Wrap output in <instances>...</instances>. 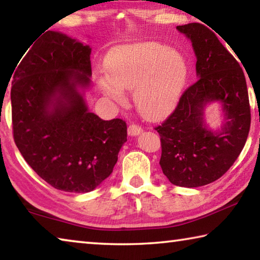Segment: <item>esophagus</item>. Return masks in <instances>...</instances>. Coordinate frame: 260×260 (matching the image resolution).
I'll return each mask as SVG.
<instances>
[{
    "instance_id": "esophagus-1",
    "label": "esophagus",
    "mask_w": 260,
    "mask_h": 260,
    "mask_svg": "<svg viewBox=\"0 0 260 260\" xmlns=\"http://www.w3.org/2000/svg\"><path fill=\"white\" fill-rule=\"evenodd\" d=\"M127 132H128V135L131 136H136L142 133V127L136 125V124H131L128 126V129H127Z\"/></svg>"
}]
</instances>
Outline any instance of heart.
I'll list each match as a JSON object with an SVG mask.
<instances>
[{
    "mask_svg": "<svg viewBox=\"0 0 260 260\" xmlns=\"http://www.w3.org/2000/svg\"><path fill=\"white\" fill-rule=\"evenodd\" d=\"M105 70L108 77L100 79L104 93L124 104L122 89L133 90L136 108L151 120L160 119L172 111L188 73L183 56L157 42L114 48L108 56Z\"/></svg>",
    "mask_w": 260,
    "mask_h": 260,
    "instance_id": "1",
    "label": "heart"
}]
</instances>
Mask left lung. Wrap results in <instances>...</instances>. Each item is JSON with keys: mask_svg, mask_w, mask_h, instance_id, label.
I'll return each instance as SVG.
<instances>
[{"mask_svg": "<svg viewBox=\"0 0 260 260\" xmlns=\"http://www.w3.org/2000/svg\"><path fill=\"white\" fill-rule=\"evenodd\" d=\"M177 28L192 43L199 79L155 129L162 173L175 186L195 188L221 178L234 164L248 139L251 113L243 70L217 35L199 23ZM214 100L225 112V124L217 132L204 122V107Z\"/></svg>", "mask_w": 260, "mask_h": 260, "instance_id": "1", "label": "left lung"}]
</instances>
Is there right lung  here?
<instances>
[{
	"mask_svg": "<svg viewBox=\"0 0 260 260\" xmlns=\"http://www.w3.org/2000/svg\"><path fill=\"white\" fill-rule=\"evenodd\" d=\"M28 47L11 86L16 146L50 186L94 190L112 173L127 141L126 122L89 112L78 90L90 85L89 46L48 30Z\"/></svg>",
	"mask_w": 260,
	"mask_h": 260,
	"instance_id": "obj_1",
	"label": "right lung"
}]
</instances>
